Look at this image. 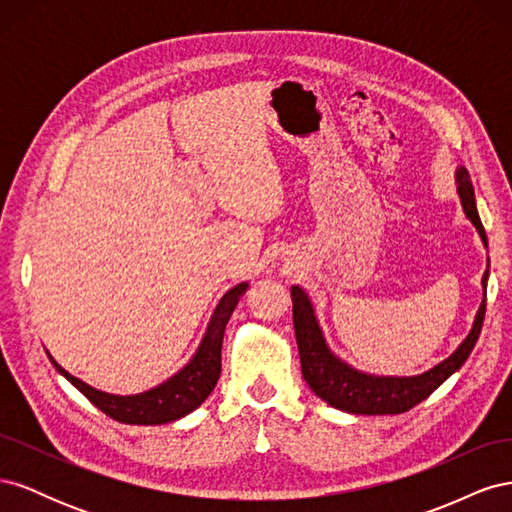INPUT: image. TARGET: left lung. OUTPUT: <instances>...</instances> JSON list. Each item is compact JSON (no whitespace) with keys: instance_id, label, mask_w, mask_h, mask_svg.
Masks as SVG:
<instances>
[{"instance_id":"left-lung-1","label":"left lung","mask_w":512,"mask_h":512,"mask_svg":"<svg viewBox=\"0 0 512 512\" xmlns=\"http://www.w3.org/2000/svg\"><path fill=\"white\" fill-rule=\"evenodd\" d=\"M457 194L461 198V207L466 218L478 230L483 245L487 247V235L483 222L478 218L474 188L470 181V173L463 166L455 173ZM489 262V258H487ZM487 277L489 267L483 275V303H480L472 331L463 339L459 348L444 359L442 363L433 365L431 369L416 376H376L367 371L354 369L346 361L339 359L329 348L327 339L318 324L314 305L309 301L307 292L299 286L290 288L292 297V320H294V335H297V346L301 356V371L303 378L322 401L329 406L344 410L348 414H401L421 404L438 386L451 378L459 367L468 361L470 352L476 346V339L483 329L485 320V305H487Z\"/></svg>"}]
</instances>
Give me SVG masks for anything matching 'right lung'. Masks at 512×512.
Wrapping results in <instances>:
<instances>
[{"instance_id":"1","label":"right lung","mask_w":512,"mask_h":512,"mask_svg":"<svg viewBox=\"0 0 512 512\" xmlns=\"http://www.w3.org/2000/svg\"><path fill=\"white\" fill-rule=\"evenodd\" d=\"M247 286L250 284L241 282L235 288H230L220 299L190 363L183 365L175 376H170L168 380L153 386V389L145 393L113 395L98 391L94 386H89L83 380L68 374L49 352L46 354H49L51 363L61 376L72 382L91 404L100 408L106 416L115 418V421L128 425H164L179 421V418L194 412L203 404L215 389V384H218L222 371V339L226 324L232 312H235L239 299L245 294Z\"/></svg>"}]
</instances>
